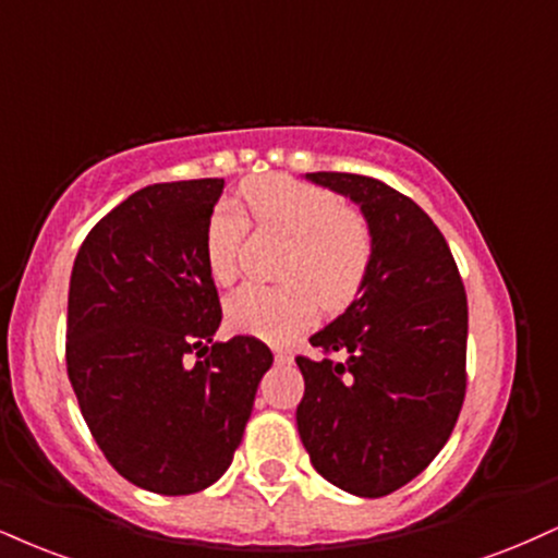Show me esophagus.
<instances>
[{
  "instance_id": "esophagus-1",
  "label": "esophagus",
  "mask_w": 558,
  "mask_h": 558,
  "mask_svg": "<svg viewBox=\"0 0 558 558\" xmlns=\"http://www.w3.org/2000/svg\"><path fill=\"white\" fill-rule=\"evenodd\" d=\"M291 361H293V355L288 353V351H283V348H278V351H275V364L286 366V364H291Z\"/></svg>"
}]
</instances>
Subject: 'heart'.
Segmentation results:
<instances>
[{"label": "heart", "instance_id": "obj_1", "mask_svg": "<svg viewBox=\"0 0 558 558\" xmlns=\"http://www.w3.org/2000/svg\"><path fill=\"white\" fill-rule=\"evenodd\" d=\"M246 203L265 228L291 239L280 265L286 286H244L226 301L231 330L286 343L312 325L317 308L340 312L364 291L374 259L372 228L338 194L288 177L252 181ZM246 218L233 203L215 205L205 226V265L215 283L239 272Z\"/></svg>", "mask_w": 558, "mask_h": 558}]
</instances>
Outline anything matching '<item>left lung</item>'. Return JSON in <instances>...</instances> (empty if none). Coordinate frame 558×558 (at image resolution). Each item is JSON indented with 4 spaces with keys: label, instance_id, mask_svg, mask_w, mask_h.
Instances as JSON below:
<instances>
[{
    "label": "left lung",
    "instance_id": "obj_1",
    "mask_svg": "<svg viewBox=\"0 0 558 558\" xmlns=\"http://www.w3.org/2000/svg\"><path fill=\"white\" fill-rule=\"evenodd\" d=\"M306 179L361 207L374 259L359 299L308 338L322 359H296V424L322 478L377 499L426 471L458 424L465 286L441 231L411 197L359 173Z\"/></svg>",
    "mask_w": 558,
    "mask_h": 558
}]
</instances>
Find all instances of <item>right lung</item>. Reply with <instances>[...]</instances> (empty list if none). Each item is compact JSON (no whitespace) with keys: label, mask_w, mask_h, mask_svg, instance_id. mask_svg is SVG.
<instances>
[{"label":"right lung","mask_w":558,"mask_h":558,"mask_svg":"<svg viewBox=\"0 0 558 558\" xmlns=\"http://www.w3.org/2000/svg\"><path fill=\"white\" fill-rule=\"evenodd\" d=\"M223 184L130 194L93 226L72 267L66 374L80 411L113 471L153 494H197L228 471L272 366L250 335L213 343L223 314L205 226Z\"/></svg>","instance_id":"right-lung-1"}]
</instances>
